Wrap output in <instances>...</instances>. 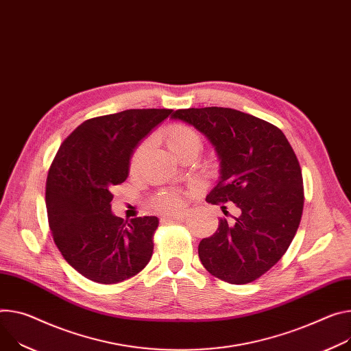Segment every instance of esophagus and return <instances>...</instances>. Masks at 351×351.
<instances>
[{
    "mask_svg": "<svg viewBox=\"0 0 351 351\" xmlns=\"http://www.w3.org/2000/svg\"><path fill=\"white\" fill-rule=\"evenodd\" d=\"M184 218V213H179V214H172L169 217H167V219H176V221H182Z\"/></svg>",
    "mask_w": 351,
    "mask_h": 351,
    "instance_id": "34e87169",
    "label": "esophagus"
}]
</instances>
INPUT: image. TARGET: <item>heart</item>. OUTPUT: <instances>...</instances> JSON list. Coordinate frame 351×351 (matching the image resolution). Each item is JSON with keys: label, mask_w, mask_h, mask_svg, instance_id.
<instances>
[{"label": "heart", "mask_w": 351, "mask_h": 351, "mask_svg": "<svg viewBox=\"0 0 351 351\" xmlns=\"http://www.w3.org/2000/svg\"><path fill=\"white\" fill-rule=\"evenodd\" d=\"M165 141L168 148L175 155H178L179 152H182L189 147H193V145L200 147L199 134L184 124H173L168 127V130L165 133ZM147 148H148V144L144 143L134 151L132 158V169H136L140 165L143 156L147 152ZM154 206L158 210L165 211V213H175L183 207V197L176 192H164V193H159L154 199Z\"/></svg>", "instance_id": "1"}]
</instances>
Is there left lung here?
<instances>
[{
  "mask_svg": "<svg viewBox=\"0 0 351 351\" xmlns=\"http://www.w3.org/2000/svg\"><path fill=\"white\" fill-rule=\"evenodd\" d=\"M199 130L219 159V180L206 202L239 208L234 222L221 218L214 235L199 243L208 273L231 284L252 282L289 249L304 208L297 155L276 125L230 108L179 109L172 114Z\"/></svg>",
  "mask_w": 351,
  "mask_h": 351,
  "instance_id": "8db88e82",
  "label": "left lung"
}]
</instances>
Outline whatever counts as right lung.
<instances>
[{
    "mask_svg": "<svg viewBox=\"0 0 351 351\" xmlns=\"http://www.w3.org/2000/svg\"><path fill=\"white\" fill-rule=\"evenodd\" d=\"M171 113L130 109L89 119L62 141L53 159L46 182L49 226L62 258L88 280L124 281L152 256L159 219L114 215L112 187L127 179L133 151Z\"/></svg>",
    "mask_w": 351,
    "mask_h": 351,
    "instance_id": "1",
    "label": "right lung"
}]
</instances>
